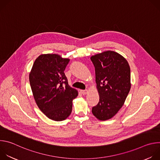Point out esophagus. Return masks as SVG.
<instances>
[{
	"label": "esophagus",
	"mask_w": 160,
	"mask_h": 160,
	"mask_svg": "<svg viewBox=\"0 0 160 160\" xmlns=\"http://www.w3.org/2000/svg\"><path fill=\"white\" fill-rule=\"evenodd\" d=\"M80 92L83 94V95H85L87 94L88 92V90H81Z\"/></svg>",
	"instance_id": "34e87169"
}]
</instances>
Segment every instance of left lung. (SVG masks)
I'll list each match as a JSON object with an SVG mask.
<instances>
[{
    "label": "left lung",
    "instance_id": "1",
    "mask_svg": "<svg viewBox=\"0 0 160 160\" xmlns=\"http://www.w3.org/2000/svg\"><path fill=\"white\" fill-rule=\"evenodd\" d=\"M94 67L99 95L93 115L104 121L115 116L123 105L130 90V68L122 55L108 51L90 58Z\"/></svg>",
    "mask_w": 160,
    "mask_h": 160
}]
</instances>
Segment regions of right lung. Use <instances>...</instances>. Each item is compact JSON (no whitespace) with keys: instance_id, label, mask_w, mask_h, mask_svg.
<instances>
[{"instance_id":"add662e5","label":"right lung","mask_w":160,"mask_h":160,"mask_svg":"<svg viewBox=\"0 0 160 160\" xmlns=\"http://www.w3.org/2000/svg\"><path fill=\"white\" fill-rule=\"evenodd\" d=\"M69 59L56 54H42L35 61L29 75L35 101L45 115L54 121L67 118L78 91L68 85L64 73Z\"/></svg>"}]
</instances>
